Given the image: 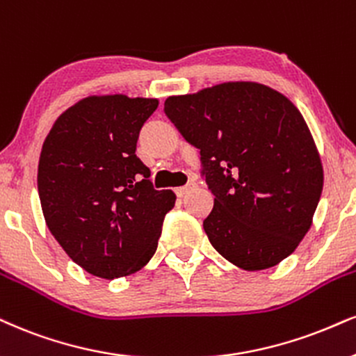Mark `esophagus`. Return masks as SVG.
<instances>
[{"mask_svg":"<svg viewBox=\"0 0 356 356\" xmlns=\"http://www.w3.org/2000/svg\"><path fill=\"white\" fill-rule=\"evenodd\" d=\"M196 185L195 183H188L186 186H181V188H177V190H175V193H177V195L179 196V198H181V196H185V195H188V193H190L193 188H195Z\"/></svg>","mask_w":356,"mask_h":356,"instance_id":"esophagus-1","label":"esophagus"}]
</instances>
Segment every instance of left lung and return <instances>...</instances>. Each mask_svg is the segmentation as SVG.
<instances>
[{
    "label": "left lung",
    "mask_w": 356,
    "mask_h": 356,
    "mask_svg": "<svg viewBox=\"0 0 356 356\" xmlns=\"http://www.w3.org/2000/svg\"><path fill=\"white\" fill-rule=\"evenodd\" d=\"M165 113L200 148L214 206L213 248L244 270L277 266L312 226L323 188L317 145L299 108L259 82L171 95Z\"/></svg>",
    "instance_id": "8db88e82"
}]
</instances>
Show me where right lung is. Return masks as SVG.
Instances as JSON below:
<instances>
[{"mask_svg": "<svg viewBox=\"0 0 356 356\" xmlns=\"http://www.w3.org/2000/svg\"><path fill=\"white\" fill-rule=\"evenodd\" d=\"M158 99L89 95L60 113L42 143L38 191L46 225L92 275H130L156 251L175 193L153 188L135 155Z\"/></svg>", "mask_w": 356, "mask_h": 356, "instance_id": "1", "label": "right lung"}]
</instances>
